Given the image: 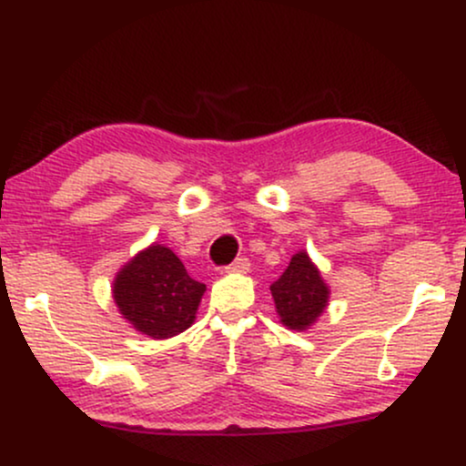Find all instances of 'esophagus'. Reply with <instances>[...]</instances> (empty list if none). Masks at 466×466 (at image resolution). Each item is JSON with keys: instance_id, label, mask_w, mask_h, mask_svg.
I'll list each match as a JSON object with an SVG mask.
<instances>
[{"instance_id": "34e87169", "label": "esophagus", "mask_w": 466, "mask_h": 466, "mask_svg": "<svg viewBox=\"0 0 466 466\" xmlns=\"http://www.w3.org/2000/svg\"><path fill=\"white\" fill-rule=\"evenodd\" d=\"M228 271H238V274H248L249 271V258H245V256H240V258L234 260L232 265L226 267Z\"/></svg>"}]
</instances>
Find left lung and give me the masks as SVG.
Segmentation results:
<instances>
[{"label": "left lung", "mask_w": 466, "mask_h": 466, "mask_svg": "<svg viewBox=\"0 0 466 466\" xmlns=\"http://www.w3.org/2000/svg\"><path fill=\"white\" fill-rule=\"evenodd\" d=\"M276 311L280 322L293 330H304L319 318L329 302V287L324 285L318 267L311 263L307 251H300L278 280L271 285Z\"/></svg>", "instance_id": "8db88e82"}]
</instances>
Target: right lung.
I'll list each match as a JSON object with an SVG mask.
<instances>
[{
    "mask_svg": "<svg viewBox=\"0 0 466 466\" xmlns=\"http://www.w3.org/2000/svg\"><path fill=\"white\" fill-rule=\"evenodd\" d=\"M203 291L206 285L190 278L184 263L162 245L137 254L114 282L120 313L153 339H166L188 329Z\"/></svg>",
    "mask_w": 466,
    "mask_h": 466,
    "instance_id": "obj_1",
    "label": "right lung"
}]
</instances>
